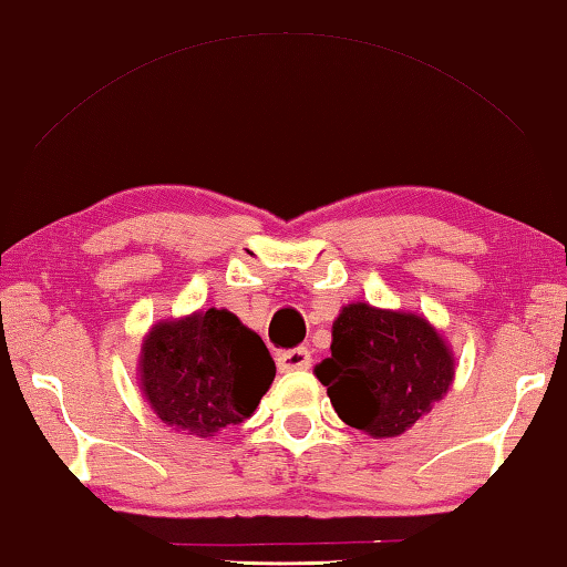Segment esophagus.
<instances>
[{
    "label": "esophagus",
    "instance_id": "esophagus-1",
    "mask_svg": "<svg viewBox=\"0 0 567 567\" xmlns=\"http://www.w3.org/2000/svg\"><path fill=\"white\" fill-rule=\"evenodd\" d=\"M276 367H278V371H299V369H309V367H311V351L306 349V347H296V349L278 351V357H276Z\"/></svg>",
    "mask_w": 567,
    "mask_h": 567
}]
</instances>
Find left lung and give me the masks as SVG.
Masks as SVG:
<instances>
[{
  "label": "left lung",
  "instance_id": "1",
  "mask_svg": "<svg viewBox=\"0 0 567 567\" xmlns=\"http://www.w3.org/2000/svg\"><path fill=\"white\" fill-rule=\"evenodd\" d=\"M331 357L317 367L333 410L371 437H396L447 394L450 349L414 313L349 303L331 331Z\"/></svg>",
  "mask_w": 567,
  "mask_h": 567
}]
</instances>
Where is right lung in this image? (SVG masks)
<instances>
[{"label":"right lung","instance_id":"add662e5","mask_svg":"<svg viewBox=\"0 0 567 567\" xmlns=\"http://www.w3.org/2000/svg\"><path fill=\"white\" fill-rule=\"evenodd\" d=\"M274 377L261 337L226 309L157 323L141 354L143 392L155 414L198 437L248 420Z\"/></svg>","mask_w":567,"mask_h":567}]
</instances>
